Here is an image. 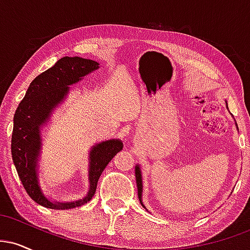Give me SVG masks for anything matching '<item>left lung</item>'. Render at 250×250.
Returning <instances> with one entry per match:
<instances>
[{
    "label": "left lung",
    "instance_id": "left-lung-1",
    "mask_svg": "<svg viewBox=\"0 0 250 250\" xmlns=\"http://www.w3.org/2000/svg\"><path fill=\"white\" fill-rule=\"evenodd\" d=\"M227 108H228V105H227ZM135 176H136V185H137V194H139V199H140V202H141L142 207H145V205H143L142 202V173H141V169H140V166L137 165L136 167H135Z\"/></svg>",
    "mask_w": 250,
    "mask_h": 250
}]
</instances>
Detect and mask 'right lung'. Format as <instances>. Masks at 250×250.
Segmentation results:
<instances>
[{
	"instance_id": "add662e5",
	"label": "right lung",
	"mask_w": 250,
	"mask_h": 250,
	"mask_svg": "<svg viewBox=\"0 0 250 250\" xmlns=\"http://www.w3.org/2000/svg\"><path fill=\"white\" fill-rule=\"evenodd\" d=\"M99 65L96 61L79 56L62 57L30 83L14 115L11 135L13 162L25 191L36 203L45 208L64 210L80 207L90 201L102 171L123 148L121 140L115 139L97 143L91 148L89 151V190L83 199L74 202H55L43 194L37 176V162L42 147L40 128L49 120L51 111L64 101L70 85L99 69Z\"/></svg>"
}]
</instances>
